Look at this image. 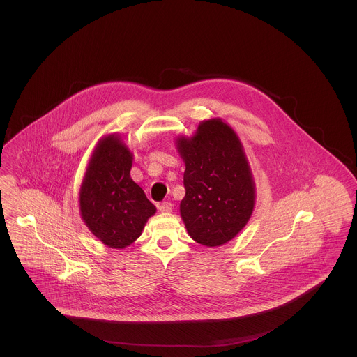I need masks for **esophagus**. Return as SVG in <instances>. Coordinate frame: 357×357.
<instances>
[{
    "label": "esophagus",
    "mask_w": 357,
    "mask_h": 357,
    "mask_svg": "<svg viewBox=\"0 0 357 357\" xmlns=\"http://www.w3.org/2000/svg\"><path fill=\"white\" fill-rule=\"evenodd\" d=\"M158 208L160 213H165V214H169L172 211V204L170 202H162V204H158Z\"/></svg>",
    "instance_id": "1"
}]
</instances>
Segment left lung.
<instances>
[{
    "mask_svg": "<svg viewBox=\"0 0 357 357\" xmlns=\"http://www.w3.org/2000/svg\"><path fill=\"white\" fill-rule=\"evenodd\" d=\"M175 146L186 166L179 211L188 236L207 248L227 243L252 218L257 197L239 136L211 118L199 121L192 135L176 136Z\"/></svg>",
    "mask_w": 357,
    "mask_h": 357,
    "instance_id": "8db88e82",
    "label": "left lung"
}]
</instances>
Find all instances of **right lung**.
<instances>
[{
  "instance_id": "right-lung-1",
  "label": "right lung",
  "mask_w": 357,
  "mask_h": 357,
  "mask_svg": "<svg viewBox=\"0 0 357 357\" xmlns=\"http://www.w3.org/2000/svg\"><path fill=\"white\" fill-rule=\"evenodd\" d=\"M134 153L118 132L102 136L88 160L79 191V211L105 246L124 249L142 236L156 207L130 175Z\"/></svg>"
}]
</instances>
